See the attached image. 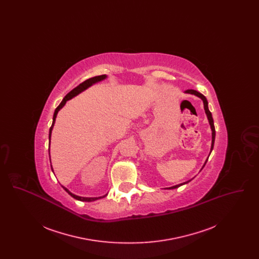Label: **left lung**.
I'll list each match as a JSON object with an SVG mask.
<instances>
[{"label": "left lung", "mask_w": 259, "mask_h": 259, "mask_svg": "<svg viewBox=\"0 0 259 259\" xmlns=\"http://www.w3.org/2000/svg\"><path fill=\"white\" fill-rule=\"evenodd\" d=\"M185 93H189V94H194V95H196L198 97H200V98L203 100V103H204V109H205V112H206V114H207V116H208V119H209V125H210V128H211V148H210V152H211V150H212V148H213V144H214V139H215V129H214V125H213V119H212V116H211V113H210V111H209V108H208V101H207V99L206 97L203 95V94H201L200 92H198L196 90H193V89H187V90H185ZM208 161V160H207ZM207 161H206V163H207ZM206 163H205V165H206ZM204 165V166H205ZM188 182H190V181H188ZM188 182H186V183H184V184H181V185H175V186H172V187H169L170 189H172V188H177V187H179V186H181V185H185V184H187Z\"/></svg>", "instance_id": "obj_1"}]
</instances>
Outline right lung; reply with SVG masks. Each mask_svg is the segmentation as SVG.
I'll return each instance as SVG.
<instances>
[{"label": "right lung", "mask_w": 259, "mask_h": 259, "mask_svg": "<svg viewBox=\"0 0 259 259\" xmlns=\"http://www.w3.org/2000/svg\"><path fill=\"white\" fill-rule=\"evenodd\" d=\"M107 77V75H105V74H102V75H97V76H94V77H91V78H89V79H87L85 81H83V82H81L80 84H78L77 87H74V89L72 90V91H70L64 99L62 100L61 103H60V105L55 109V111H54V114H53V121H52V125H51V127H50V136H49V138H50V137H51V131H52V128H53V125L55 123V118H56V115H57V113H58V111L59 110L63 108V106L66 104V102L68 101V100H70V99L73 98L74 96L75 95H77L78 93H80L81 91H83V90H85L87 87H90V85H92L93 83H95V82H98V81H101V80H103V79H105ZM52 169V168H51ZM63 188L72 196V197L74 198V199H76V200H79V201H85V202H91V201H95V200H97V199H100V198L105 197V196H103V197H79V196H76V195H74L73 193H71L66 187H64L63 186Z\"/></svg>", "instance_id": "obj_1"}]
</instances>
